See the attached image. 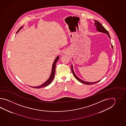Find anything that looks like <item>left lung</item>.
Listing matches in <instances>:
<instances>
[{
    "instance_id": "1",
    "label": "left lung",
    "mask_w": 126,
    "mask_h": 126,
    "mask_svg": "<svg viewBox=\"0 0 126 126\" xmlns=\"http://www.w3.org/2000/svg\"><path fill=\"white\" fill-rule=\"evenodd\" d=\"M94 25L95 26V27H96V30L97 31H98L99 32H102V33H104L108 35L110 39V34L105 29V27H103L102 25V24H101V23H100L99 21H96V20H94ZM111 47L112 48H113V47L111 45ZM71 69H72V74L74 75V76L75 77V78L78 80L79 81H80L81 83H83L84 84H86V85H91V84H94L95 83H97L100 80H98L97 81H95V82H87V81H85L84 80H82L81 79H80L79 78H78V77L77 76V75L75 74V72L73 71V66H72H72H71Z\"/></svg>"
}]
</instances>
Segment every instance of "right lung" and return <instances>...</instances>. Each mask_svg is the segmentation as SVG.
Listing matches in <instances>:
<instances>
[{
  "mask_svg": "<svg viewBox=\"0 0 126 126\" xmlns=\"http://www.w3.org/2000/svg\"><path fill=\"white\" fill-rule=\"evenodd\" d=\"M23 26L21 27L17 31V32H16V33H17L18 32H19L20 30L21 29V28H22ZM59 56H58L54 60V63H53V65H52V71H51V74L50 75V77L48 78V79L46 81L45 83H43V84L41 85L40 86H31L32 87H33L34 88H42L44 87H46L47 86H48V85H49L51 82L52 81V80H53L54 79V75H55V69H56V64L58 60L59 59Z\"/></svg>",
  "mask_w": 126,
  "mask_h": 126,
  "instance_id": "obj_1",
  "label": "right lung"
}]
</instances>
